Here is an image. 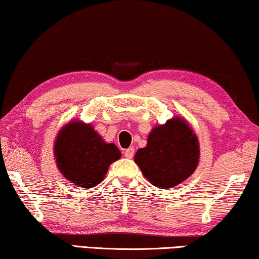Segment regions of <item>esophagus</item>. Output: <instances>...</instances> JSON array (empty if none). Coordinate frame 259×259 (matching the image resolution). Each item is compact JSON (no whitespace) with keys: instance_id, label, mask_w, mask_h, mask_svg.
<instances>
[{"instance_id":"obj_1","label":"esophagus","mask_w":259,"mask_h":259,"mask_svg":"<svg viewBox=\"0 0 259 259\" xmlns=\"http://www.w3.org/2000/svg\"><path fill=\"white\" fill-rule=\"evenodd\" d=\"M134 154H135V149L134 148H129L124 151V156L126 158H133Z\"/></svg>"}]
</instances>
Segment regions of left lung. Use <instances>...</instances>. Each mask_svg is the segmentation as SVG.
Here are the masks:
<instances>
[{
  "label": "left lung",
  "mask_w": 259,
  "mask_h": 259,
  "mask_svg": "<svg viewBox=\"0 0 259 259\" xmlns=\"http://www.w3.org/2000/svg\"><path fill=\"white\" fill-rule=\"evenodd\" d=\"M198 141L182 118L169 119L148 137V144L135 155V162L155 187L170 189L191 176L198 164Z\"/></svg>",
  "instance_id": "obj_1"
}]
</instances>
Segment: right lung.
<instances>
[{"label":"right lung","mask_w":259,"mask_h":259,"mask_svg":"<svg viewBox=\"0 0 259 259\" xmlns=\"http://www.w3.org/2000/svg\"><path fill=\"white\" fill-rule=\"evenodd\" d=\"M54 149L64 177L85 189L100 184L109 165L121 157L115 144L105 143L92 125L76 121L60 131Z\"/></svg>","instance_id":"right-lung-1"}]
</instances>
